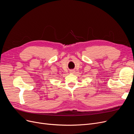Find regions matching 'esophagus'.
<instances>
[{
	"mask_svg": "<svg viewBox=\"0 0 134 134\" xmlns=\"http://www.w3.org/2000/svg\"><path fill=\"white\" fill-rule=\"evenodd\" d=\"M74 70H71L70 71H69V72H70L71 73H74Z\"/></svg>",
	"mask_w": 134,
	"mask_h": 134,
	"instance_id": "1",
	"label": "esophagus"
}]
</instances>
